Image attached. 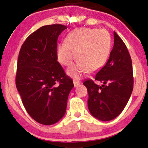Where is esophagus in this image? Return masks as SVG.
<instances>
[{
  "label": "esophagus",
  "mask_w": 148,
  "mask_h": 148,
  "mask_svg": "<svg viewBox=\"0 0 148 148\" xmlns=\"http://www.w3.org/2000/svg\"><path fill=\"white\" fill-rule=\"evenodd\" d=\"M73 84H74V86L75 87H77L79 86L80 85V82L79 81H77V80H74L73 81Z\"/></svg>",
  "instance_id": "esophagus-1"
}]
</instances>
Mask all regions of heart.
<instances>
[{
	"instance_id": "heart-1",
	"label": "heart",
	"mask_w": 148,
	"mask_h": 148,
	"mask_svg": "<svg viewBox=\"0 0 148 148\" xmlns=\"http://www.w3.org/2000/svg\"><path fill=\"white\" fill-rule=\"evenodd\" d=\"M110 48V36L106 30L77 28L67 36L66 43L59 45L57 58L62 65L69 66L77 56L79 61L67 69V73L79 79L88 71L93 73L101 68L107 61Z\"/></svg>"
}]
</instances>
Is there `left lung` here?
<instances>
[{
	"label": "left lung",
	"mask_w": 148,
	"mask_h": 148,
	"mask_svg": "<svg viewBox=\"0 0 148 148\" xmlns=\"http://www.w3.org/2000/svg\"><path fill=\"white\" fill-rule=\"evenodd\" d=\"M114 43L109 59L95 75V80L84 81L88 93V106L91 114L103 121L112 120L122 112L133 89L132 60L123 40L114 32Z\"/></svg>",
	"instance_id": "obj_1"
}]
</instances>
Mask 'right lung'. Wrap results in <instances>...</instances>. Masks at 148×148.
Returning a JSON list of instances; mask_svg holds the SVG:
<instances>
[{
    "label": "right lung",
    "instance_id": "right-lung-1",
    "mask_svg": "<svg viewBox=\"0 0 148 148\" xmlns=\"http://www.w3.org/2000/svg\"><path fill=\"white\" fill-rule=\"evenodd\" d=\"M66 28L60 24L41 27L25 41L18 57L17 89L28 114L43 125L63 118L74 86L57 61V40Z\"/></svg>",
    "mask_w": 148,
    "mask_h": 148
}]
</instances>
